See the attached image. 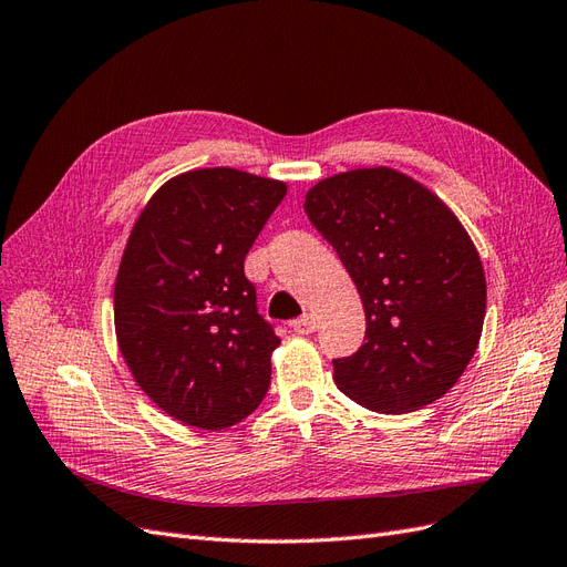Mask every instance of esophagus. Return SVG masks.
Listing matches in <instances>:
<instances>
[{
    "instance_id": "esophagus-1",
    "label": "esophagus",
    "mask_w": 567,
    "mask_h": 567,
    "mask_svg": "<svg viewBox=\"0 0 567 567\" xmlns=\"http://www.w3.org/2000/svg\"><path fill=\"white\" fill-rule=\"evenodd\" d=\"M290 326H293L296 333L307 336V333H315L319 323H317V319H315L312 315H305V317H300V319H296V321H290Z\"/></svg>"
}]
</instances>
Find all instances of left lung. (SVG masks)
Here are the masks:
<instances>
[{
	"label": "left lung",
	"instance_id": "left-lung-1",
	"mask_svg": "<svg viewBox=\"0 0 567 567\" xmlns=\"http://www.w3.org/2000/svg\"><path fill=\"white\" fill-rule=\"evenodd\" d=\"M305 213L367 315L364 346L333 359L338 390L381 414L440 400L473 359L487 310L483 262L456 215L392 167L321 179Z\"/></svg>",
	"mask_w": 567,
	"mask_h": 567
}]
</instances>
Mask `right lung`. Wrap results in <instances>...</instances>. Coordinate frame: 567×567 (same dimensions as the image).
Returning <instances> with one entry per match:
<instances>
[{"mask_svg":"<svg viewBox=\"0 0 567 567\" xmlns=\"http://www.w3.org/2000/svg\"><path fill=\"white\" fill-rule=\"evenodd\" d=\"M286 184L234 167L177 175L134 221L113 290L117 348L173 419L225 431L260 406L279 338L244 260Z\"/></svg>","mask_w":567,"mask_h":567,"instance_id":"obj_1","label":"right lung"}]
</instances>
